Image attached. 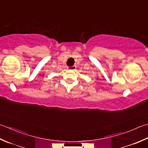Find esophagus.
<instances>
[{"mask_svg": "<svg viewBox=\"0 0 148 148\" xmlns=\"http://www.w3.org/2000/svg\"><path fill=\"white\" fill-rule=\"evenodd\" d=\"M68 70H74L75 68H76V66H68L67 68Z\"/></svg>", "mask_w": 148, "mask_h": 148, "instance_id": "obj_1", "label": "esophagus"}]
</instances>
